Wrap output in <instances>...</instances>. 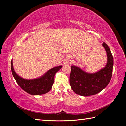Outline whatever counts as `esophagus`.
<instances>
[{"label":"esophagus","mask_w":126,"mask_h":126,"mask_svg":"<svg viewBox=\"0 0 126 126\" xmlns=\"http://www.w3.org/2000/svg\"><path fill=\"white\" fill-rule=\"evenodd\" d=\"M70 63H71V60L69 59H66L64 61V64H68Z\"/></svg>","instance_id":"34e87169"}]
</instances>
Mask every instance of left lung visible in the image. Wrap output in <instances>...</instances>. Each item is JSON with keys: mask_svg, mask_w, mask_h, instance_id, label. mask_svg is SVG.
<instances>
[{"mask_svg": "<svg viewBox=\"0 0 126 126\" xmlns=\"http://www.w3.org/2000/svg\"><path fill=\"white\" fill-rule=\"evenodd\" d=\"M107 54L106 67L95 73H88L76 66H71L69 77L71 87L74 92L82 96L95 94L106 88L111 79L113 66V58L106 43L102 44Z\"/></svg>", "mask_w": 126, "mask_h": 126, "instance_id": "obj_1", "label": "left lung"}]
</instances>
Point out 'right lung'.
Masks as SVG:
<instances>
[{"label":"right lung","instance_id":"add662e5","mask_svg":"<svg viewBox=\"0 0 126 126\" xmlns=\"http://www.w3.org/2000/svg\"><path fill=\"white\" fill-rule=\"evenodd\" d=\"M62 66H59L52 68L44 74L41 77L35 79L27 80L21 78L15 71L11 61L12 73L15 80L21 88L32 95H40L48 92L51 89L54 81L55 74Z\"/></svg>","mask_w":126,"mask_h":126}]
</instances>
